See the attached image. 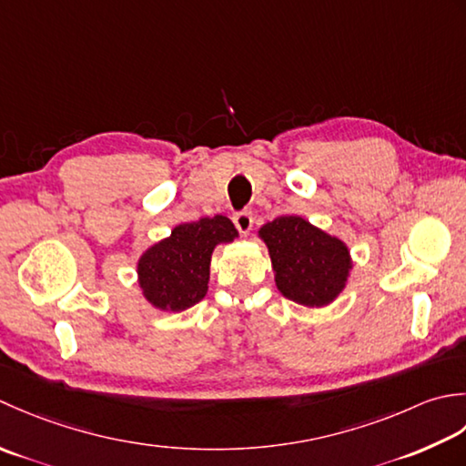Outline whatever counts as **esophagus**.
Segmentation results:
<instances>
[{
    "label": "esophagus",
    "instance_id": "obj_1",
    "mask_svg": "<svg viewBox=\"0 0 466 466\" xmlns=\"http://www.w3.org/2000/svg\"><path fill=\"white\" fill-rule=\"evenodd\" d=\"M233 223H235L237 229H239L241 235H247V233L251 231V227H253V215H251V211L235 213L233 215Z\"/></svg>",
    "mask_w": 466,
    "mask_h": 466
}]
</instances>
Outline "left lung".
<instances>
[{"instance_id":"8db88e82","label":"left lung","mask_w":466,"mask_h":466,"mask_svg":"<svg viewBox=\"0 0 466 466\" xmlns=\"http://www.w3.org/2000/svg\"><path fill=\"white\" fill-rule=\"evenodd\" d=\"M278 289L301 306L321 308L344 289L352 268L348 247L298 215L261 227Z\"/></svg>"}]
</instances>
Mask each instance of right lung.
Instances as JSON below:
<instances>
[{
    "label": "right lung",
    "instance_id": "1",
    "mask_svg": "<svg viewBox=\"0 0 466 466\" xmlns=\"http://www.w3.org/2000/svg\"><path fill=\"white\" fill-rule=\"evenodd\" d=\"M237 229L223 215L178 225L138 261V281L155 308L183 311L207 293L208 265L217 243L233 241Z\"/></svg>",
    "mask_w": 466,
    "mask_h": 466
}]
</instances>
